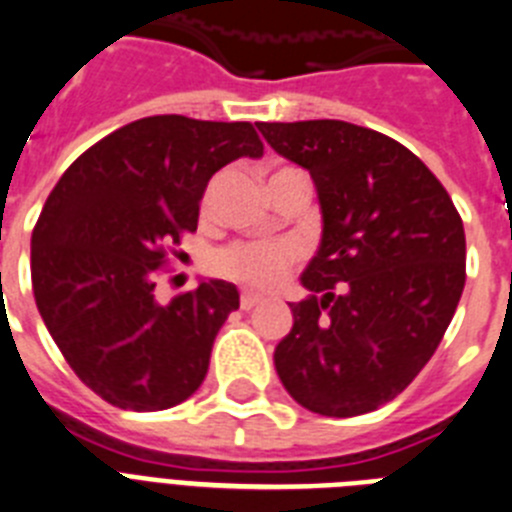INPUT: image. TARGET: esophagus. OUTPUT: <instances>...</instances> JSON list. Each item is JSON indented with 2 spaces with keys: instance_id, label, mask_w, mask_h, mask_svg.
<instances>
[{
  "instance_id": "1",
  "label": "esophagus",
  "mask_w": 512,
  "mask_h": 512,
  "mask_svg": "<svg viewBox=\"0 0 512 512\" xmlns=\"http://www.w3.org/2000/svg\"><path fill=\"white\" fill-rule=\"evenodd\" d=\"M257 304H263V296L252 294V291H244L242 299H239V307L247 309V312H249V309H255Z\"/></svg>"
}]
</instances>
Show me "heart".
I'll list each match as a JSON object with an SVG mask.
<instances>
[{
    "label": "heart",
    "instance_id": "obj_1",
    "mask_svg": "<svg viewBox=\"0 0 512 512\" xmlns=\"http://www.w3.org/2000/svg\"><path fill=\"white\" fill-rule=\"evenodd\" d=\"M291 263H294V247L286 242H239L221 249L213 260L221 276L249 289L276 286L286 276Z\"/></svg>",
    "mask_w": 512,
    "mask_h": 512
}]
</instances>
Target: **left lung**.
<instances>
[{
  "mask_svg": "<svg viewBox=\"0 0 512 512\" xmlns=\"http://www.w3.org/2000/svg\"><path fill=\"white\" fill-rule=\"evenodd\" d=\"M309 171L322 213L307 299L273 362L320 416H359L409 388L440 346L466 283V234L437 176L393 137L341 119L257 122Z\"/></svg>",
  "mask_w": 512,
  "mask_h": 512,
  "instance_id": "obj_1",
  "label": "left lung"
}]
</instances>
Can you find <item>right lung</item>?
I'll return each instance as SVG.
<instances>
[{
	"label": "right lung",
	"instance_id": "1",
	"mask_svg": "<svg viewBox=\"0 0 512 512\" xmlns=\"http://www.w3.org/2000/svg\"><path fill=\"white\" fill-rule=\"evenodd\" d=\"M244 156H263L249 122L161 114L98 140L51 190L30 236L36 307L75 375L111 406L163 411L203 385L239 291L208 278L161 304L156 270L197 229L210 176Z\"/></svg>",
	"mask_w": 512,
	"mask_h": 512
}]
</instances>
